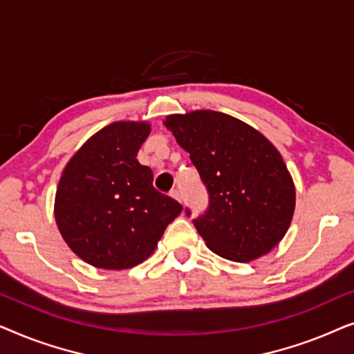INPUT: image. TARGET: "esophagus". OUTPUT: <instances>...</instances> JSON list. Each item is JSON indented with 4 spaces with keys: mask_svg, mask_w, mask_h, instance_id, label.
I'll return each instance as SVG.
<instances>
[{
    "mask_svg": "<svg viewBox=\"0 0 354 354\" xmlns=\"http://www.w3.org/2000/svg\"><path fill=\"white\" fill-rule=\"evenodd\" d=\"M171 196L176 198V200H178V201H182V193H180V190H178V188H174V190L171 192Z\"/></svg>",
    "mask_w": 354,
    "mask_h": 354,
    "instance_id": "34e87169",
    "label": "esophagus"
}]
</instances>
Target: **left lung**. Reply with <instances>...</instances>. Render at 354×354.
Here are the masks:
<instances>
[{"mask_svg": "<svg viewBox=\"0 0 354 354\" xmlns=\"http://www.w3.org/2000/svg\"><path fill=\"white\" fill-rule=\"evenodd\" d=\"M166 125L190 153L209 196L206 211L193 219L207 248L236 263L269 253L295 211L293 180L274 145L217 111L174 114Z\"/></svg>", "mask_w": 354, "mask_h": 354, "instance_id": "1", "label": "left lung"}]
</instances>
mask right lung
<instances>
[{
	"label": "right lung",
	"mask_w": 354,
	"mask_h": 354,
	"mask_svg": "<svg viewBox=\"0 0 354 354\" xmlns=\"http://www.w3.org/2000/svg\"><path fill=\"white\" fill-rule=\"evenodd\" d=\"M145 122H114L95 133L67 164L56 192L62 239L95 268L129 269L148 258L182 205L158 192L153 171L137 161Z\"/></svg>",
	"instance_id": "obj_1"
}]
</instances>
